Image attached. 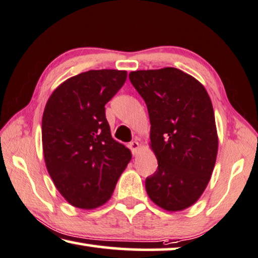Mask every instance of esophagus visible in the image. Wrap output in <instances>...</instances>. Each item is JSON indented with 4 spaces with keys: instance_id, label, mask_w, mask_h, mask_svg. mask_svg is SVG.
<instances>
[{
    "instance_id": "1",
    "label": "esophagus",
    "mask_w": 258,
    "mask_h": 258,
    "mask_svg": "<svg viewBox=\"0 0 258 258\" xmlns=\"http://www.w3.org/2000/svg\"><path fill=\"white\" fill-rule=\"evenodd\" d=\"M129 148H130V151H132V153H133V155H138V153H139V151H141V146H139V143L138 142H132V143H129Z\"/></svg>"
}]
</instances>
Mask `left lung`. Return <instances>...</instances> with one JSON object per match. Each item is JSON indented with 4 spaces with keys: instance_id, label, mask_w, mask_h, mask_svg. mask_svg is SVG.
Segmentation results:
<instances>
[{
    "instance_id": "left-lung-1",
    "label": "left lung",
    "mask_w": 258,
    "mask_h": 258,
    "mask_svg": "<svg viewBox=\"0 0 258 258\" xmlns=\"http://www.w3.org/2000/svg\"><path fill=\"white\" fill-rule=\"evenodd\" d=\"M129 79L147 105L159 163L146 178V191L165 211H182L204 192L215 165L219 141L211 98L200 81L175 68L133 71Z\"/></svg>"
}]
</instances>
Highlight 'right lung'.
<instances>
[{
  "label": "right lung",
  "instance_id": "add662e5",
  "mask_svg": "<svg viewBox=\"0 0 258 258\" xmlns=\"http://www.w3.org/2000/svg\"><path fill=\"white\" fill-rule=\"evenodd\" d=\"M126 71L90 70L54 90L42 120L44 159L61 195L79 209L110 200L132 153L111 136L105 104L119 92Z\"/></svg>",
  "mask_w": 258,
  "mask_h": 258
}]
</instances>
